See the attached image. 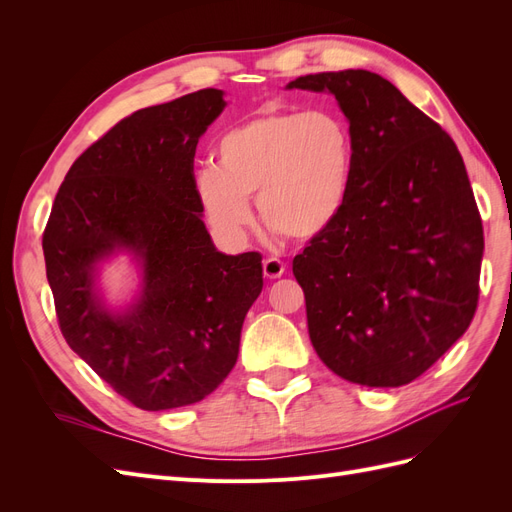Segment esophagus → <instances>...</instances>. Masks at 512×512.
I'll list each match as a JSON object with an SVG mask.
<instances>
[{"mask_svg": "<svg viewBox=\"0 0 512 512\" xmlns=\"http://www.w3.org/2000/svg\"><path fill=\"white\" fill-rule=\"evenodd\" d=\"M262 271H265L267 280H277V277H282L286 271V265L280 258H267L262 262Z\"/></svg>", "mask_w": 512, "mask_h": 512, "instance_id": "34e87169", "label": "esophagus"}]
</instances>
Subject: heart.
<instances>
[{
	"mask_svg": "<svg viewBox=\"0 0 512 512\" xmlns=\"http://www.w3.org/2000/svg\"><path fill=\"white\" fill-rule=\"evenodd\" d=\"M218 166L194 173L200 211L230 243L245 241L254 222L290 239H314L342 215L352 183L354 145L344 117L331 108L267 111L226 130Z\"/></svg>",
	"mask_w": 512,
	"mask_h": 512,
	"instance_id": "heart-1",
	"label": "heart"
}]
</instances>
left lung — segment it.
<instances>
[{"instance_id": "1", "label": "left lung", "mask_w": 512, "mask_h": 512, "mask_svg": "<svg viewBox=\"0 0 512 512\" xmlns=\"http://www.w3.org/2000/svg\"><path fill=\"white\" fill-rule=\"evenodd\" d=\"M350 121L354 166L339 220L294 256L309 339L365 386L416 380L466 333L485 239L463 158L436 121L367 70L299 76Z\"/></svg>"}]
</instances>
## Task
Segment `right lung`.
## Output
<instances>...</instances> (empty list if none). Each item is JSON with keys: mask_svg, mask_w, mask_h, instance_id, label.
<instances>
[{"mask_svg": "<svg viewBox=\"0 0 512 512\" xmlns=\"http://www.w3.org/2000/svg\"><path fill=\"white\" fill-rule=\"evenodd\" d=\"M224 106L220 89H200L115 123L70 166L42 235L68 346L141 410L190 406L218 389L262 290V256L218 252L200 220L196 145ZM121 246L142 260L144 292L111 315L93 271Z\"/></svg>", "mask_w": 512, "mask_h": 512, "instance_id": "obj_1", "label": "right lung"}]
</instances>
